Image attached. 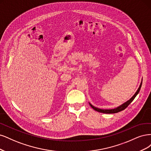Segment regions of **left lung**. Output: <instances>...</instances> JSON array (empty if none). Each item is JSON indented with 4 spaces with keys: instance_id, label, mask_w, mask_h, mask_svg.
Listing matches in <instances>:
<instances>
[{
    "instance_id": "1",
    "label": "left lung",
    "mask_w": 151,
    "mask_h": 151,
    "mask_svg": "<svg viewBox=\"0 0 151 151\" xmlns=\"http://www.w3.org/2000/svg\"><path fill=\"white\" fill-rule=\"evenodd\" d=\"M142 81H141L140 85V86L139 87L138 90H137V91L135 92V94L132 96V98L130 99L128 101L125 102V103H124L123 104H122L121 105L117 106V107H116V108H115V109H99V108L95 107V106H94L93 105H92L90 103H89V104L91 106L92 109H93L95 110L99 111V112H100V113H104V114H115V113L119 112V111H122V110H124V109H125L126 108H127V106H129V105L131 103V102H132L134 100V99L135 98V96L137 95V94L139 93V91L140 90L141 86H142Z\"/></svg>"
}]
</instances>
